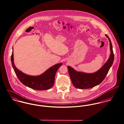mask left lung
<instances>
[{
  "mask_svg": "<svg viewBox=\"0 0 124 124\" xmlns=\"http://www.w3.org/2000/svg\"><path fill=\"white\" fill-rule=\"evenodd\" d=\"M106 36L110 42L111 54L108 60L101 69L94 73L87 74L76 71L70 66L68 67L71 80L76 88L83 89L93 87L100 84L106 78L114 59V54L111 42L108 36L106 34Z\"/></svg>",
  "mask_w": 124,
  "mask_h": 124,
  "instance_id": "left-lung-1",
  "label": "left lung"
}]
</instances>
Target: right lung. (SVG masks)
<instances>
[{
  "label": "right lung",
  "instance_id": "obj_1",
  "mask_svg": "<svg viewBox=\"0 0 124 124\" xmlns=\"http://www.w3.org/2000/svg\"><path fill=\"white\" fill-rule=\"evenodd\" d=\"M12 66L18 79L23 84L32 89L45 90L50 89L54 85L55 75L62 63H59L47 69L45 73L38 76H31L21 72L15 66L13 51L11 56Z\"/></svg>",
  "mask_w": 124,
  "mask_h": 124
}]
</instances>
